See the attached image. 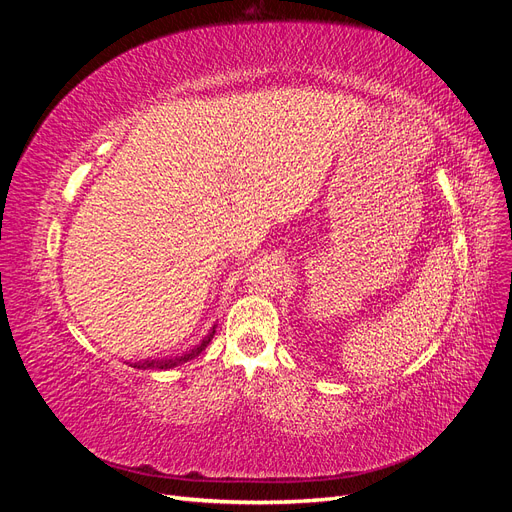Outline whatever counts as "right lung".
<instances>
[{
    "label": "right lung",
    "instance_id": "add662e5",
    "mask_svg": "<svg viewBox=\"0 0 512 512\" xmlns=\"http://www.w3.org/2000/svg\"><path fill=\"white\" fill-rule=\"evenodd\" d=\"M215 329H218V324H213V329L203 337V342H200L198 346H194L190 352H185V354H181V356H173V359H156V361L134 363V367H136V369H173V367H179V365H183V363H188V361L196 359V356L209 346V342H211L213 335H215Z\"/></svg>",
    "mask_w": 512,
    "mask_h": 512
}]
</instances>
